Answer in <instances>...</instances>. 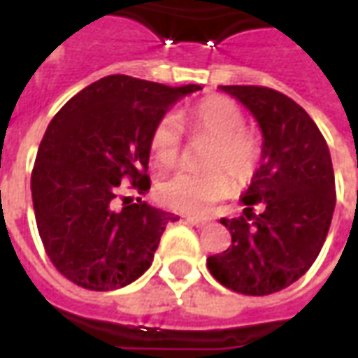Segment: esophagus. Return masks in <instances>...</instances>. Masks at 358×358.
<instances>
[{"label": "esophagus", "mask_w": 358, "mask_h": 358, "mask_svg": "<svg viewBox=\"0 0 358 358\" xmlns=\"http://www.w3.org/2000/svg\"><path fill=\"white\" fill-rule=\"evenodd\" d=\"M186 220L189 222L192 226H197V228H203V226H207L210 222V218H205V217H192V215H187Z\"/></svg>", "instance_id": "obj_1"}]
</instances>
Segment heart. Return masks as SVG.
<instances>
[{"instance_id":"b5f03b06","label":"heart","mask_w":358,"mask_h":358,"mask_svg":"<svg viewBox=\"0 0 358 358\" xmlns=\"http://www.w3.org/2000/svg\"><path fill=\"white\" fill-rule=\"evenodd\" d=\"M180 118L187 120L197 132L215 138L205 157V166L210 171L169 174L157 182V197L169 209L201 213L230 192V179L224 174L225 171L236 184H245L255 174L261 151L255 138L243 130V110L228 97H207L186 113H180ZM149 145L157 161L164 166L178 161L182 126L176 115H164L153 126Z\"/></svg>"}]
</instances>
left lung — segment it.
Returning a JSON list of instances; mask_svg holds the SVG:
<instances>
[{"instance_id": "1", "label": "left lung", "mask_w": 358, "mask_h": 358, "mask_svg": "<svg viewBox=\"0 0 358 358\" xmlns=\"http://www.w3.org/2000/svg\"><path fill=\"white\" fill-rule=\"evenodd\" d=\"M218 88L253 115L263 145L240 195L243 217L220 220L232 245L207 266L234 292L268 295L299 280L322 249L336 207L331 157L315 120L287 95L261 86ZM255 204L264 207L261 215L252 213Z\"/></svg>"}]
</instances>
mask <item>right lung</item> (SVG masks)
<instances>
[{
	"mask_svg": "<svg viewBox=\"0 0 358 358\" xmlns=\"http://www.w3.org/2000/svg\"><path fill=\"white\" fill-rule=\"evenodd\" d=\"M197 84L171 88L126 74L90 84L53 117L38 149L30 189L51 263L76 285L110 292L153 263L171 213L140 197L118 203L120 180L145 194L153 126Z\"/></svg>",
	"mask_w": 358,
	"mask_h": 358,
	"instance_id": "1",
	"label": "right lung"
}]
</instances>
